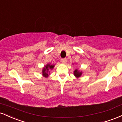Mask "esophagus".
Returning <instances> with one entry per match:
<instances>
[{"label": "esophagus", "mask_w": 122, "mask_h": 122, "mask_svg": "<svg viewBox=\"0 0 122 122\" xmlns=\"http://www.w3.org/2000/svg\"><path fill=\"white\" fill-rule=\"evenodd\" d=\"M67 61V59L66 58H62L61 59V62H62L63 64H65Z\"/></svg>", "instance_id": "esophagus-1"}]
</instances>
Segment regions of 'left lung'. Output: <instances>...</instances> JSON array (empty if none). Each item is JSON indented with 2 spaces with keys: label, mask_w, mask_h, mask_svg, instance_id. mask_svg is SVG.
Instances as JSON below:
<instances>
[{
  "label": "left lung",
  "mask_w": 122,
  "mask_h": 122,
  "mask_svg": "<svg viewBox=\"0 0 122 122\" xmlns=\"http://www.w3.org/2000/svg\"><path fill=\"white\" fill-rule=\"evenodd\" d=\"M82 73L81 72H79L77 70H75V72H74V75H75V76H76L77 77H79L81 76V75Z\"/></svg>",
  "instance_id": "left-lung-1"
}]
</instances>
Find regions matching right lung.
Masks as SVG:
<instances>
[{
    "label": "right lung",
    "instance_id": "add662e5",
    "mask_svg": "<svg viewBox=\"0 0 122 122\" xmlns=\"http://www.w3.org/2000/svg\"><path fill=\"white\" fill-rule=\"evenodd\" d=\"M53 68H54V65H53L47 64V65H46L42 71V75L43 76L45 77H47L48 76V73H47L49 72V70L50 69H52Z\"/></svg>",
    "mask_w": 122,
    "mask_h": 122
}]
</instances>
